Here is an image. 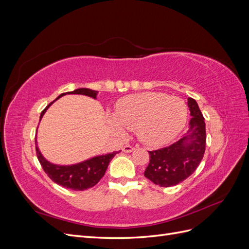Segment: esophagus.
Segmentation results:
<instances>
[{"label": "esophagus", "instance_id": "34e87169", "mask_svg": "<svg viewBox=\"0 0 249 249\" xmlns=\"http://www.w3.org/2000/svg\"><path fill=\"white\" fill-rule=\"evenodd\" d=\"M134 149H135L134 146H132V145H130V144H125V145L123 147V152H124V153H131V152H133Z\"/></svg>", "mask_w": 249, "mask_h": 249}]
</instances>
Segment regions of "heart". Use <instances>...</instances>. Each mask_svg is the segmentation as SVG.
I'll list each match as a JSON object with an SVG mask.
<instances>
[{
  "mask_svg": "<svg viewBox=\"0 0 249 249\" xmlns=\"http://www.w3.org/2000/svg\"><path fill=\"white\" fill-rule=\"evenodd\" d=\"M188 107L178 96L162 92H143L120 100L108 124L118 135L136 130L138 139L149 146L167 144L182 132Z\"/></svg>",
  "mask_w": 249,
  "mask_h": 249,
  "instance_id": "b5f03b06",
  "label": "heart"
}]
</instances>
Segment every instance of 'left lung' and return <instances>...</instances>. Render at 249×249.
Wrapping results in <instances>:
<instances>
[{
    "label": "left lung",
    "instance_id": "left-lung-1",
    "mask_svg": "<svg viewBox=\"0 0 249 249\" xmlns=\"http://www.w3.org/2000/svg\"><path fill=\"white\" fill-rule=\"evenodd\" d=\"M189 131L171 145L149 152L144 177L160 187L182 183L198 167L206 150V124L196 101L189 97Z\"/></svg>",
    "mask_w": 249,
    "mask_h": 249
}]
</instances>
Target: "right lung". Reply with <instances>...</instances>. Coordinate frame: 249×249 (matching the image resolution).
I'll return each instance as SVG.
<instances>
[{
  "label": "right lung",
  "instance_id": "1",
  "mask_svg": "<svg viewBox=\"0 0 249 249\" xmlns=\"http://www.w3.org/2000/svg\"><path fill=\"white\" fill-rule=\"evenodd\" d=\"M97 93H99V91H95V90L88 88H79L73 90V91L60 94L55 101L65 94H83L92 97V99H96ZM55 101L50 103L47 108L41 112L39 122L48 108ZM35 145L37 158H38V161L41 164L42 169L47 173L48 177L56 184L76 191L86 190L88 188H91L99 183L100 179L105 176V172H106L108 168L110 161L117 154L116 152H113L107 155L96 156L91 158V159H88L86 161L73 165H56L46 160V158L41 155L38 146H37L36 139Z\"/></svg>",
  "mask_w": 249,
  "mask_h": 249
}]
</instances>
